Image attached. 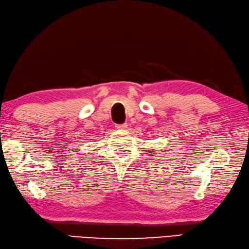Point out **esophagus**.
<instances>
[{
	"mask_svg": "<svg viewBox=\"0 0 249 249\" xmlns=\"http://www.w3.org/2000/svg\"><path fill=\"white\" fill-rule=\"evenodd\" d=\"M115 127L117 128V129H126L127 128V124L126 123H123V124H117Z\"/></svg>",
	"mask_w": 249,
	"mask_h": 249,
	"instance_id": "34e87169",
	"label": "esophagus"
}]
</instances>
